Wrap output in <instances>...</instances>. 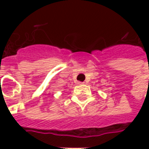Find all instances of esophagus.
<instances>
[{"label":"esophagus","instance_id":"1","mask_svg":"<svg viewBox=\"0 0 149 149\" xmlns=\"http://www.w3.org/2000/svg\"><path fill=\"white\" fill-rule=\"evenodd\" d=\"M84 82H78V84H84Z\"/></svg>","mask_w":149,"mask_h":149}]
</instances>
